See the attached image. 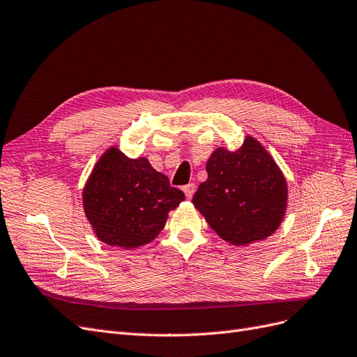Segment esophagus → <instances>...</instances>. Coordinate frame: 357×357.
I'll return each mask as SVG.
<instances>
[{"label": "esophagus", "mask_w": 357, "mask_h": 357, "mask_svg": "<svg viewBox=\"0 0 357 357\" xmlns=\"http://www.w3.org/2000/svg\"><path fill=\"white\" fill-rule=\"evenodd\" d=\"M195 189H197V186L193 185V183H189V185L183 186V192H185V195H186L188 199H190L193 197V193H195Z\"/></svg>", "instance_id": "esophagus-1"}]
</instances>
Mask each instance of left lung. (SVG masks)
<instances>
[{
  "instance_id": "obj_1",
  "label": "left lung",
  "mask_w": 357,
  "mask_h": 357,
  "mask_svg": "<svg viewBox=\"0 0 357 357\" xmlns=\"http://www.w3.org/2000/svg\"><path fill=\"white\" fill-rule=\"evenodd\" d=\"M205 169L208 178L192 202L222 240L248 245L278 229L287 207V181L256 138L247 135L234 152L218 147Z\"/></svg>"
}]
</instances>
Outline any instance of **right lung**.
Segmentation results:
<instances>
[{
	"mask_svg": "<svg viewBox=\"0 0 357 357\" xmlns=\"http://www.w3.org/2000/svg\"><path fill=\"white\" fill-rule=\"evenodd\" d=\"M82 198L96 238L131 250L156 238L185 193L169 186L146 158L131 159L110 147L95 164Z\"/></svg>",
	"mask_w": 357,
	"mask_h": 357,
	"instance_id": "1",
	"label": "right lung"
}]
</instances>
